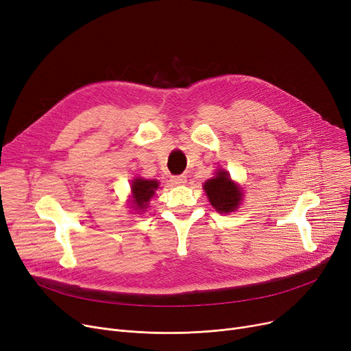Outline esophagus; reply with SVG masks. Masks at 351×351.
Here are the masks:
<instances>
[{
    "label": "esophagus",
    "mask_w": 351,
    "mask_h": 351,
    "mask_svg": "<svg viewBox=\"0 0 351 351\" xmlns=\"http://www.w3.org/2000/svg\"><path fill=\"white\" fill-rule=\"evenodd\" d=\"M171 183H172V185H176V186L185 185V183H186V176H185V175L172 176V178H171Z\"/></svg>",
    "instance_id": "34e87169"
}]
</instances>
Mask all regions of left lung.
Segmentation results:
<instances>
[{
    "label": "left lung",
    "mask_w": 351,
    "mask_h": 351,
    "mask_svg": "<svg viewBox=\"0 0 351 351\" xmlns=\"http://www.w3.org/2000/svg\"><path fill=\"white\" fill-rule=\"evenodd\" d=\"M204 189L212 206L219 213L233 212L241 204L242 192L230 180L228 172L225 171H219L213 179H209L204 185Z\"/></svg>",
    "instance_id": "8db88e82"
}]
</instances>
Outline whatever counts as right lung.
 <instances>
[{
	"label": "right lung",
	"mask_w": 351,
	"mask_h": 351,
	"mask_svg": "<svg viewBox=\"0 0 351 351\" xmlns=\"http://www.w3.org/2000/svg\"><path fill=\"white\" fill-rule=\"evenodd\" d=\"M158 182L156 180H146V179H135L132 183V204L136 209H145L147 202L154 196L155 191L158 189Z\"/></svg>",
	"instance_id": "right-lung-1"
}]
</instances>
